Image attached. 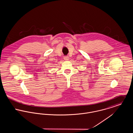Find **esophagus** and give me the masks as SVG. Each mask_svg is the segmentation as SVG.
<instances>
[{"instance_id": "34e87169", "label": "esophagus", "mask_w": 133, "mask_h": 133, "mask_svg": "<svg viewBox=\"0 0 133 133\" xmlns=\"http://www.w3.org/2000/svg\"><path fill=\"white\" fill-rule=\"evenodd\" d=\"M63 58H64V59L65 60H68L69 59V57H68V56H64Z\"/></svg>"}]
</instances>
